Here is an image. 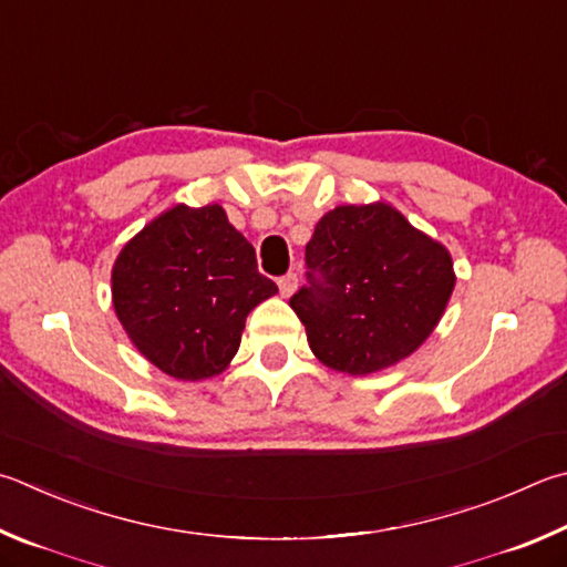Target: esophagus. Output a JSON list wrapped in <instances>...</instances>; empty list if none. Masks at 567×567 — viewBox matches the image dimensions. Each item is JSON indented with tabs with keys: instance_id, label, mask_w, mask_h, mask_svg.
Here are the masks:
<instances>
[{
	"instance_id": "1",
	"label": "esophagus",
	"mask_w": 567,
	"mask_h": 567,
	"mask_svg": "<svg viewBox=\"0 0 567 567\" xmlns=\"http://www.w3.org/2000/svg\"><path fill=\"white\" fill-rule=\"evenodd\" d=\"M277 287H280V295L282 297H290L297 290V275L295 272L282 275L280 280H277Z\"/></svg>"
}]
</instances>
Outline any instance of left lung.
<instances>
[{"label": "left lung", "instance_id": "8db88e82", "mask_svg": "<svg viewBox=\"0 0 567 567\" xmlns=\"http://www.w3.org/2000/svg\"><path fill=\"white\" fill-rule=\"evenodd\" d=\"M307 285L290 297L319 362L372 374L434 332L454 292L451 255L384 203L339 205L305 248Z\"/></svg>", "mask_w": 567, "mask_h": 567}]
</instances>
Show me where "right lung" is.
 <instances>
[{
    "mask_svg": "<svg viewBox=\"0 0 567 567\" xmlns=\"http://www.w3.org/2000/svg\"><path fill=\"white\" fill-rule=\"evenodd\" d=\"M111 282L131 342L183 382L220 374L238 352L245 317L277 292L220 205L158 215L121 250Z\"/></svg>",
    "mask_w": 567,
    "mask_h": 567,
    "instance_id": "right-lung-1",
    "label": "right lung"
}]
</instances>
